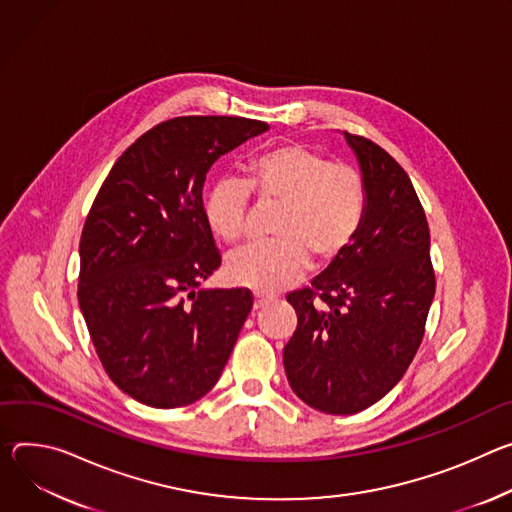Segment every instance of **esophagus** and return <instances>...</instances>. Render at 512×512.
I'll use <instances>...</instances> for the list:
<instances>
[{
    "label": "esophagus",
    "instance_id": "obj_1",
    "mask_svg": "<svg viewBox=\"0 0 512 512\" xmlns=\"http://www.w3.org/2000/svg\"><path fill=\"white\" fill-rule=\"evenodd\" d=\"M272 299H274V297H270V295L256 293V295H254V309H262V307H266Z\"/></svg>",
    "mask_w": 512,
    "mask_h": 512
}]
</instances>
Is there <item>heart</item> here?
Listing matches in <instances>:
<instances>
[{
    "mask_svg": "<svg viewBox=\"0 0 512 512\" xmlns=\"http://www.w3.org/2000/svg\"><path fill=\"white\" fill-rule=\"evenodd\" d=\"M250 193L258 203H278L274 240L227 256L234 282L274 293L297 282L311 264L329 266L344 256L366 213V181L348 162H331L301 142L274 146L246 164V181L215 183L203 199L209 230L227 244L246 236Z\"/></svg>",
    "mask_w": 512,
    "mask_h": 512,
    "instance_id": "b5f03b06",
    "label": "heart"
}]
</instances>
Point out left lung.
Wrapping results in <instances>:
<instances>
[{
    "instance_id": "8db88e82",
    "label": "left lung",
    "mask_w": 512,
    "mask_h": 512,
    "mask_svg": "<svg viewBox=\"0 0 512 512\" xmlns=\"http://www.w3.org/2000/svg\"><path fill=\"white\" fill-rule=\"evenodd\" d=\"M346 138L362 166L366 213L344 256L287 295L297 329L282 352L295 394L327 415L364 411L403 378L435 295L429 223L409 175L376 142Z\"/></svg>"
}]
</instances>
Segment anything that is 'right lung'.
Masks as SVG:
<instances>
[{
	"label": "right lung",
	"instance_id": "add662e5",
	"mask_svg": "<svg viewBox=\"0 0 512 512\" xmlns=\"http://www.w3.org/2000/svg\"><path fill=\"white\" fill-rule=\"evenodd\" d=\"M266 128L240 116L160 122L111 166L89 209L79 307L107 376L142 405L195 403L236 346L252 293L195 291L221 266L203 183L221 154Z\"/></svg>",
	"mask_w": 512,
	"mask_h": 512
}]
</instances>
